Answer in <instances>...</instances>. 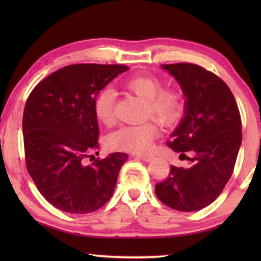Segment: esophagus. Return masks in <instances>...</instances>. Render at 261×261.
<instances>
[{
    "mask_svg": "<svg viewBox=\"0 0 261 261\" xmlns=\"http://www.w3.org/2000/svg\"><path fill=\"white\" fill-rule=\"evenodd\" d=\"M134 156L138 158V159H140V160H143L145 162L152 161L153 158H154L153 155H149V154H136V155H134Z\"/></svg>",
    "mask_w": 261,
    "mask_h": 261,
    "instance_id": "1",
    "label": "esophagus"
}]
</instances>
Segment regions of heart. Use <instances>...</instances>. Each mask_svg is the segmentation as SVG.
I'll return each mask as SVG.
<instances>
[{"instance_id": "obj_1", "label": "heart", "mask_w": 261, "mask_h": 261, "mask_svg": "<svg viewBox=\"0 0 261 261\" xmlns=\"http://www.w3.org/2000/svg\"><path fill=\"white\" fill-rule=\"evenodd\" d=\"M124 86L135 94L146 100L147 116L156 118L163 124L177 122L184 112V95L176 88H163L160 79L149 74H136L124 82ZM116 93L107 87L99 92L94 101V114L103 125H112L115 120L114 105ZM158 135V127L152 121L140 124L124 125L113 132L108 145L115 151L144 153L152 146Z\"/></svg>"}]
</instances>
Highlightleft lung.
Masks as SVG:
<instances>
[{"label":"left lung","instance_id":"obj_1","mask_svg":"<svg viewBox=\"0 0 261 261\" xmlns=\"http://www.w3.org/2000/svg\"><path fill=\"white\" fill-rule=\"evenodd\" d=\"M161 67L185 96L184 117L167 145L190 166H171L168 178L155 185V194L173 210L199 211L220 196L231 177L242 144L241 114L230 88L213 72L192 63Z\"/></svg>","mask_w":261,"mask_h":261}]
</instances>
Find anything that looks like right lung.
I'll return each instance as SVG.
<instances>
[{"label":"right lung","mask_w":261,"mask_h":261,"mask_svg":"<svg viewBox=\"0 0 261 261\" xmlns=\"http://www.w3.org/2000/svg\"><path fill=\"white\" fill-rule=\"evenodd\" d=\"M126 70L123 64L67 65L29 95L23 115L26 168L43 198L56 208L92 213L113 196L129 155L112 153L91 165L86 158H94L90 153L99 147L96 95Z\"/></svg>","instance_id":"add662e5"}]
</instances>
